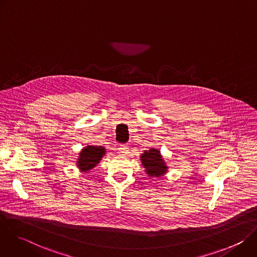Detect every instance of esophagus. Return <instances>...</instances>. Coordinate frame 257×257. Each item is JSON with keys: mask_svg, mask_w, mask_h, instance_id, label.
I'll use <instances>...</instances> for the list:
<instances>
[{"mask_svg": "<svg viewBox=\"0 0 257 257\" xmlns=\"http://www.w3.org/2000/svg\"><path fill=\"white\" fill-rule=\"evenodd\" d=\"M120 151H121V153L122 154H128L129 153V146H128V144H122L121 146H120Z\"/></svg>", "mask_w": 257, "mask_h": 257, "instance_id": "esophagus-1", "label": "esophagus"}]
</instances>
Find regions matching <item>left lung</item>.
Instances as JSON below:
<instances>
[{"mask_svg": "<svg viewBox=\"0 0 257 257\" xmlns=\"http://www.w3.org/2000/svg\"><path fill=\"white\" fill-rule=\"evenodd\" d=\"M140 162L144 168L145 173L151 178L163 177L168 173L169 167L165 162L161 151L158 149H151L145 151L140 156Z\"/></svg>", "mask_w": 257, "mask_h": 257, "instance_id": "left-lung-1", "label": "left lung"}]
</instances>
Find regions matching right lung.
<instances>
[{"label":"right lung","instance_id":"obj_1","mask_svg":"<svg viewBox=\"0 0 257 257\" xmlns=\"http://www.w3.org/2000/svg\"><path fill=\"white\" fill-rule=\"evenodd\" d=\"M105 155V149L100 145H87L80 151L76 161V167L80 172L87 173L101 161Z\"/></svg>","mask_w":257,"mask_h":257}]
</instances>
